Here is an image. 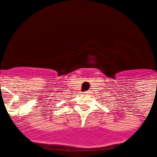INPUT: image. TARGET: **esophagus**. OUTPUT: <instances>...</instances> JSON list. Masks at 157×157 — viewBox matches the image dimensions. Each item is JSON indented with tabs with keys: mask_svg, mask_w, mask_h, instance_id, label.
I'll use <instances>...</instances> for the list:
<instances>
[{
	"mask_svg": "<svg viewBox=\"0 0 157 157\" xmlns=\"http://www.w3.org/2000/svg\"><path fill=\"white\" fill-rule=\"evenodd\" d=\"M86 93H89V92H86Z\"/></svg>",
	"mask_w": 157,
	"mask_h": 157,
	"instance_id": "34e87169",
	"label": "esophagus"
}]
</instances>
